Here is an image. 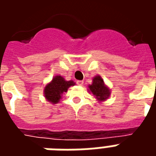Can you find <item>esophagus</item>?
<instances>
[{"label":"esophagus","mask_w":156,"mask_h":156,"mask_svg":"<svg viewBox=\"0 0 156 156\" xmlns=\"http://www.w3.org/2000/svg\"><path fill=\"white\" fill-rule=\"evenodd\" d=\"M77 84L79 85V86H83V81H81V80H78V81H77Z\"/></svg>","instance_id":"34e87169"}]
</instances>
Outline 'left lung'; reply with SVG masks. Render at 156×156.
<instances>
[{"label": "left lung", "instance_id": "8db88e82", "mask_svg": "<svg viewBox=\"0 0 156 156\" xmlns=\"http://www.w3.org/2000/svg\"><path fill=\"white\" fill-rule=\"evenodd\" d=\"M88 90L94 95L95 98L99 102L105 101L110 95L109 88L105 84L104 80L99 75L93 78V83L92 84L88 85Z\"/></svg>", "mask_w": 156, "mask_h": 156}]
</instances>
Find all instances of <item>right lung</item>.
<instances>
[{
  "label": "right lung",
  "instance_id": "right-lung-1",
  "mask_svg": "<svg viewBox=\"0 0 156 156\" xmlns=\"http://www.w3.org/2000/svg\"><path fill=\"white\" fill-rule=\"evenodd\" d=\"M73 81H66L60 75L55 76L44 88V96L46 99L51 104H58L62 98V95L68 91L69 87L73 86Z\"/></svg>",
  "mask_w": 156,
  "mask_h": 156
}]
</instances>
